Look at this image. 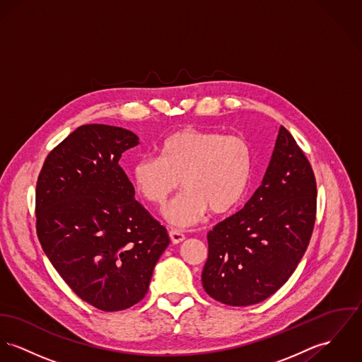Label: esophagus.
<instances>
[{
	"label": "esophagus",
	"mask_w": 362,
	"mask_h": 362,
	"mask_svg": "<svg viewBox=\"0 0 362 362\" xmlns=\"http://www.w3.org/2000/svg\"><path fill=\"white\" fill-rule=\"evenodd\" d=\"M168 235H170V239H171V242L174 245H178V243H181L185 239V235L181 230H171L168 232Z\"/></svg>",
	"instance_id": "esophagus-1"
}]
</instances>
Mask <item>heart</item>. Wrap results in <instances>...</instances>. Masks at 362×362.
<instances>
[{"label": "heart", "mask_w": 362, "mask_h": 362, "mask_svg": "<svg viewBox=\"0 0 362 362\" xmlns=\"http://www.w3.org/2000/svg\"><path fill=\"white\" fill-rule=\"evenodd\" d=\"M252 149L240 135L184 129L167 136L159 158H141L132 165L136 192L163 207L180 187L184 192L165 210L177 227L199 223L207 210L226 214L246 195L252 180Z\"/></svg>", "instance_id": "b5f03b06"}]
</instances>
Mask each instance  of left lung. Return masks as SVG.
Wrapping results in <instances>:
<instances>
[{"mask_svg": "<svg viewBox=\"0 0 362 362\" xmlns=\"http://www.w3.org/2000/svg\"><path fill=\"white\" fill-rule=\"evenodd\" d=\"M317 182L304 152L284 126L262 185L242 210L207 233L203 289L228 305L274 295L293 274L314 230Z\"/></svg>", "mask_w": 362, "mask_h": 362, "instance_id": "8db88e82", "label": "left lung"}]
</instances>
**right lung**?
I'll use <instances>...</instances> for the list:
<instances>
[{"mask_svg": "<svg viewBox=\"0 0 362 362\" xmlns=\"http://www.w3.org/2000/svg\"><path fill=\"white\" fill-rule=\"evenodd\" d=\"M138 144L122 127L80 126L48 153L35 187L44 253L77 296L109 313L145 297L170 243L119 165Z\"/></svg>", "mask_w": 362, "mask_h": 362, "instance_id": "right-lung-1", "label": "right lung"}]
</instances>
